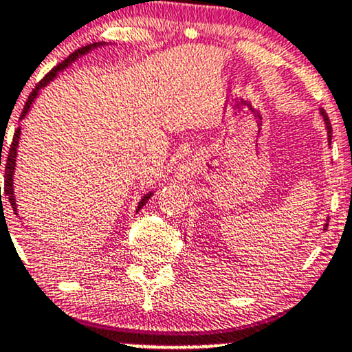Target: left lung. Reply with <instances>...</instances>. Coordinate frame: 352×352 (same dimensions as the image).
<instances>
[{"label": "left lung", "instance_id": "1", "mask_svg": "<svg viewBox=\"0 0 352 352\" xmlns=\"http://www.w3.org/2000/svg\"><path fill=\"white\" fill-rule=\"evenodd\" d=\"M319 113H320V117H322V120H324V123H326V130H327V137H329V144H331V135H333V126H331V122H329V118H327V113L326 111L322 110V108H320L319 110ZM327 229V222L324 223V230Z\"/></svg>", "mask_w": 352, "mask_h": 352}]
</instances>
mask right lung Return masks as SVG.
Wrapping results in <instances>:
<instances>
[{
  "mask_svg": "<svg viewBox=\"0 0 352 352\" xmlns=\"http://www.w3.org/2000/svg\"><path fill=\"white\" fill-rule=\"evenodd\" d=\"M108 45H110V43H105V41H100V43H91V45L83 46V48H80V50H76V52H73L72 55H69L65 61H61V63L58 65V67L53 68L52 72H50L48 75H46L45 78L41 80V82L36 85V88H34V90H33V94L28 96V102H26L25 110H23V113H21V120L26 118V115L30 113V110H32V105L34 103V100H36V96L40 95V90H43L45 87H48L50 82H53V80L56 78L58 73H61V72H63V69H67V68L69 67V65L75 63V61L78 60V58L88 55V53L94 52V50H96V48H102V46H108ZM19 137H21V129H18L16 132H14L13 144H11L10 152H8L6 165H5V199L8 200V202H10V206H11V208H13L14 215H18V217H19V214H18V204H16V195H14V172H16V157H18ZM0 165H1V155H0ZM152 195H153V192H148V194H145L144 197H142L140 202H138L137 210H140V208L144 207L146 202H148L150 197H152ZM0 204H1L0 214L5 215V210H3L1 190H0ZM19 220H21V219H19ZM5 222H6V220H5Z\"/></svg>",
  "mask_w": 352,
  "mask_h": 352,
  "instance_id": "right-lung-1",
  "label": "right lung"
}]
</instances>
